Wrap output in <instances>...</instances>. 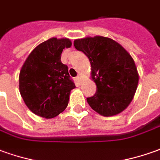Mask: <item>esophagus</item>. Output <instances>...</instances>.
<instances>
[{
	"instance_id": "obj_1",
	"label": "esophagus",
	"mask_w": 160,
	"mask_h": 160,
	"mask_svg": "<svg viewBox=\"0 0 160 160\" xmlns=\"http://www.w3.org/2000/svg\"><path fill=\"white\" fill-rule=\"evenodd\" d=\"M76 80H77L78 82H80V81H81V77H80V76H78V77L76 78Z\"/></svg>"
}]
</instances>
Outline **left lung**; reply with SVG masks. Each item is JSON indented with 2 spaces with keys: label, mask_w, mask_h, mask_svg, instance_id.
Returning a JSON list of instances; mask_svg holds the SVG:
<instances>
[{
  "label": "left lung",
  "mask_w": 160,
  "mask_h": 160,
  "mask_svg": "<svg viewBox=\"0 0 160 160\" xmlns=\"http://www.w3.org/2000/svg\"><path fill=\"white\" fill-rule=\"evenodd\" d=\"M74 46L89 58L91 78L97 85L94 96L87 98L89 105L104 117L125 110L138 83L137 68L131 55L119 43L103 36L77 39Z\"/></svg>",
  "instance_id": "8db88e82"
}]
</instances>
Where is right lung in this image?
<instances>
[{
    "mask_svg": "<svg viewBox=\"0 0 160 160\" xmlns=\"http://www.w3.org/2000/svg\"><path fill=\"white\" fill-rule=\"evenodd\" d=\"M70 46L69 39L50 38L34 48L22 67L20 93L36 115L52 118L67 107L70 91L76 86L68 66L61 62V55Z\"/></svg>",
    "mask_w": 160,
    "mask_h": 160,
    "instance_id": "right-lung-1",
    "label": "right lung"
}]
</instances>
